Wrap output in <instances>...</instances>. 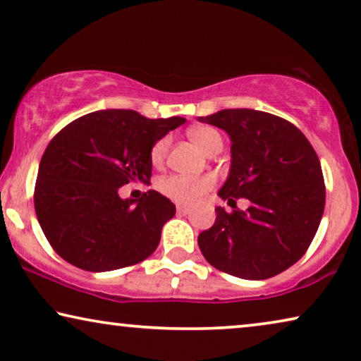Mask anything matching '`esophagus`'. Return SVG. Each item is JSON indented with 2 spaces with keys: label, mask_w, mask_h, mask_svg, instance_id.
I'll return each mask as SVG.
<instances>
[{
  "label": "esophagus",
  "mask_w": 361,
  "mask_h": 361,
  "mask_svg": "<svg viewBox=\"0 0 361 361\" xmlns=\"http://www.w3.org/2000/svg\"><path fill=\"white\" fill-rule=\"evenodd\" d=\"M176 212H178V214H181V216H186V214H190L191 209H190V207H186V206H176Z\"/></svg>",
  "instance_id": "1"
}]
</instances>
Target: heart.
<instances>
[{
  "mask_svg": "<svg viewBox=\"0 0 361 361\" xmlns=\"http://www.w3.org/2000/svg\"><path fill=\"white\" fill-rule=\"evenodd\" d=\"M190 139L200 147L202 152L211 154L216 149H222V137L219 132L212 128H192L188 130ZM170 149L169 137H161L157 140L150 150V160L154 165H161L166 159ZM214 186V178L209 175L202 176H185V175H169L160 178L157 183L161 195L170 197L171 201L178 202V204H192V202L200 201L201 196H204L211 188Z\"/></svg>",
  "mask_w": 361,
  "mask_h": 361,
  "instance_id": "obj_1",
  "label": "heart"
}]
</instances>
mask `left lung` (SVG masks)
Instances as JSON below:
<instances>
[{"label":"left lung","mask_w":361,"mask_h":361,"mask_svg":"<svg viewBox=\"0 0 361 361\" xmlns=\"http://www.w3.org/2000/svg\"><path fill=\"white\" fill-rule=\"evenodd\" d=\"M231 137L229 178L219 190L235 207H216V222L200 233L202 255L217 270L243 280H267L294 265L311 245L326 206L321 161L289 121L255 109H222L200 118Z\"/></svg>","instance_id":"left-lung-1"}]
</instances>
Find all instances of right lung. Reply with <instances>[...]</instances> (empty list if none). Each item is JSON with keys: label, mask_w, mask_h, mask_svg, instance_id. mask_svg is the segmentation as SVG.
Returning <instances> with one entry per match:
<instances>
[{"label": "right lung", "mask_w": 361, "mask_h": 361, "mask_svg": "<svg viewBox=\"0 0 361 361\" xmlns=\"http://www.w3.org/2000/svg\"><path fill=\"white\" fill-rule=\"evenodd\" d=\"M185 119H147L132 109L85 114L45 149L34 190L44 235L63 260L111 271L150 257L175 204L154 190L121 200L128 183H150V150Z\"/></svg>", "instance_id": "1"}]
</instances>
